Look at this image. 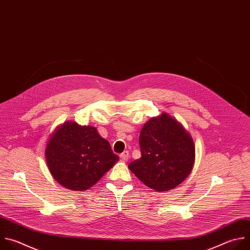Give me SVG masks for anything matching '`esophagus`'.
I'll list each match as a JSON object with an SVG mask.
<instances>
[{"mask_svg": "<svg viewBox=\"0 0 250 250\" xmlns=\"http://www.w3.org/2000/svg\"><path fill=\"white\" fill-rule=\"evenodd\" d=\"M120 158H121V160H122V161L127 162V161L129 160V152H128V151L123 152V153L120 155Z\"/></svg>", "mask_w": 250, "mask_h": 250, "instance_id": "obj_1", "label": "esophagus"}]
</instances>
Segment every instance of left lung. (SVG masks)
Masks as SVG:
<instances>
[{"label": "left lung", "mask_w": 250, "mask_h": 250, "mask_svg": "<svg viewBox=\"0 0 250 250\" xmlns=\"http://www.w3.org/2000/svg\"><path fill=\"white\" fill-rule=\"evenodd\" d=\"M141 158L129 169L156 192L167 191L182 183L195 163V145L188 131L164 112L149 119L140 132Z\"/></svg>", "instance_id": "obj_1"}]
</instances>
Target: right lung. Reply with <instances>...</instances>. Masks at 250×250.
Masks as SVG:
<instances>
[{
    "label": "right lung",
    "instance_id": "add662e5",
    "mask_svg": "<svg viewBox=\"0 0 250 250\" xmlns=\"http://www.w3.org/2000/svg\"><path fill=\"white\" fill-rule=\"evenodd\" d=\"M45 160L54 179L67 189L84 191L119 161L95 127L67 121L47 142Z\"/></svg>",
    "mask_w": 250,
    "mask_h": 250
}]
</instances>
